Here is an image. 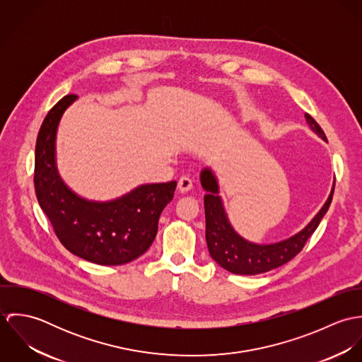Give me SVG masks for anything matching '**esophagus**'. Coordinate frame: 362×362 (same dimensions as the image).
I'll use <instances>...</instances> for the list:
<instances>
[{"label":"esophagus","instance_id":"34e87169","mask_svg":"<svg viewBox=\"0 0 362 362\" xmlns=\"http://www.w3.org/2000/svg\"><path fill=\"white\" fill-rule=\"evenodd\" d=\"M192 180L188 177V175H182L180 180H178V189L181 192H188L191 188H192Z\"/></svg>","mask_w":362,"mask_h":362}]
</instances>
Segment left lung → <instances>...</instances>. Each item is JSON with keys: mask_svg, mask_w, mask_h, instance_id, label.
Listing matches in <instances>:
<instances>
[{"mask_svg": "<svg viewBox=\"0 0 362 362\" xmlns=\"http://www.w3.org/2000/svg\"><path fill=\"white\" fill-rule=\"evenodd\" d=\"M310 128L325 141H327L320 125L305 114ZM201 182L207 194L205 195V216H206V243L210 257L214 259L223 269L234 274H259L276 269L294 258L303 251L308 238L317 228L322 217L332 204L334 187L326 204L313 217L310 224L296 234L294 237L270 244L257 245L241 238L230 226L220 197L217 195L218 187L211 171L205 168L201 174Z\"/></svg>", "mask_w": 362, "mask_h": 362, "instance_id": "1", "label": "left lung"}]
</instances>
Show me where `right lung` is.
Masks as SVG:
<instances>
[{
    "instance_id": "add662e5",
    "label": "right lung",
    "mask_w": 362,
    "mask_h": 362,
    "mask_svg": "<svg viewBox=\"0 0 362 362\" xmlns=\"http://www.w3.org/2000/svg\"><path fill=\"white\" fill-rule=\"evenodd\" d=\"M76 99L64 96L47 112L36 141L35 191L59 243L74 255L115 266L139 258L152 245L158 217L173 199L175 181L149 184L107 204L81 199L55 170V132L65 108Z\"/></svg>"
}]
</instances>
